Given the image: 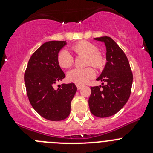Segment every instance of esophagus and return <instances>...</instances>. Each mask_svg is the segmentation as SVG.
<instances>
[{
    "instance_id": "34e87169",
    "label": "esophagus",
    "mask_w": 153,
    "mask_h": 153,
    "mask_svg": "<svg viewBox=\"0 0 153 153\" xmlns=\"http://www.w3.org/2000/svg\"><path fill=\"white\" fill-rule=\"evenodd\" d=\"M76 87H77V90H80V89L83 87V86L79 84H76Z\"/></svg>"
}]
</instances>
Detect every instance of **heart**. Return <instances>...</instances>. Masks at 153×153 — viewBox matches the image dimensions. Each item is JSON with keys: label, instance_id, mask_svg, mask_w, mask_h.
<instances>
[{"label": "heart", "instance_id": "obj_1", "mask_svg": "<svg viewBox=\"0 0 153 153\" xmlns=\"http://www.w3.org/2000/svg\"><path fill=\"white\" fill-rule=\"evenodd\" d=\"M76 54L82 55L86 57V65H92L99 68L102 64V58L99 53V50L96 45L86 41L79 42L71 47ZM57 63L60 67L67 69L74 63V57L67 50H62L57 55ZM95 75V71L92 67L84 69H73L67 74V79L76 84H84Z\"/></svg>", "mask_w": 153, "mask_h": 153}]
</instances>
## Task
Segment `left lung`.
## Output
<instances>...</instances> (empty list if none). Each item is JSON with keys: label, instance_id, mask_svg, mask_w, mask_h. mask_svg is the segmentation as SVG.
Here are the masks:
<instances>
[{"label": "left lung", "instance_id": "obj_1", "mask_svg": "<svg viewBox=\"0 0 153 153\" xmlns=\"http://www.w3.org/2000/svg\"><path fill=\"white\" fill-rule=\"evenodd\" d=\"M94 40L106 46L107 62L97 79L103 82L102 86L90 88L88 102L92 114L104 118L118 113L126 103L131 93L132 73L126 56L113 39L105 36Z\"/></svg>", "mask_w": 153, "mask_h": 153}]
</instances>
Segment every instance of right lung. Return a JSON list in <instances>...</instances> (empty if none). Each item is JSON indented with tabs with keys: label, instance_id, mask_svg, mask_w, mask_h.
<instances>
[{
	"label": "right lung",
	"instance_id": "right-lung-1",
	"mask_svg": "<svg viewBox=\"0 0 153 153\" xmlns=\"http://www.w3.org/2000/svg\"><path fill=\"white\" fill-rule=\"evenodd\" d=\"M66 44V41L57 40L42 44L30 58L24 74L31 106L42 117L51 121H60L68 117L70 103L77 90L73 83L53 88L55 83L65 77L57 63V55Z\"/></svg>",
	"mask_w": 153,
	"mask_h": 153
}]
</instances>
